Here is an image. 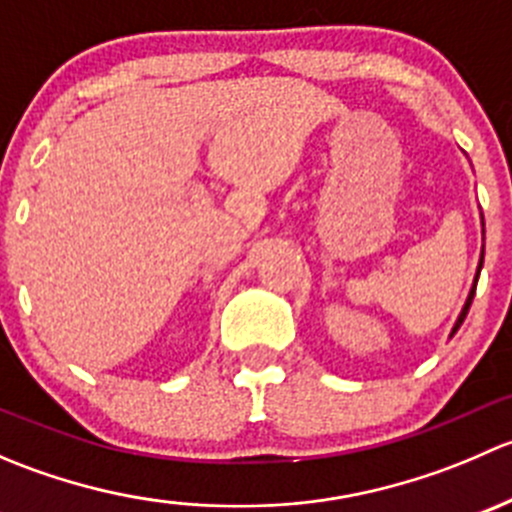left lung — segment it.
<instances>
[{
    "label": "left lung",
    "mask_w": 512,
    "mask_h": 512,
    "mask_svg": "<svg viewBox=\"0 0 512 512\" xmlns=\"http://www.w3.org/2000/svg\"><path fill=\"white\" fill-rule=\"evenodd\" d=\"M480 267H483V260H480V265H478V272H476V282H473V289H471V294H468L466 304H463V312H461V317H458L456 327H453V334H456V332H458V327H461V324H463V319H466L468 309H471V302H473V294H476V285H478V275H480Z\"/></svg>",
    "instance_id": "obj_1"
}]
</instances>
